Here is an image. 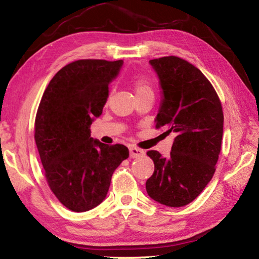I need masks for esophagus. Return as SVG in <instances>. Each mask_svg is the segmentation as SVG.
<instances>
[{
  "instance_id": "34e87169",
  "label": "esophagus",
  "mask_w": 259,
  "mask_h": 259,
  "mask_svg": "<svg viewBox=\"0 0 259 259\" xmlns=\"http://www.w3.org/2000/svg\"><path fill=\"white\" fill-rule=\"evenodd\" d=\"M129 151H130V157H133V159H137V157H140L145 154V152L137 147H130Z\"/></svg>"
}]
</instances>
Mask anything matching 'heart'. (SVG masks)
I'll return each instance as SVG.
<instances>
[{"label":"heart","instance_id":"heart-1","mask_svg":"<svg viewBox=\"0 0 259 259\" xmlns=\"http://www.w3.org/2000/svg\"><path fill=\"white\" fill-rule=\"evenodd\" d=\"M135 91H136V95H138V94L145 93V91H152V90H151V87L148 85L145 81L138 80L135 83Z\"/></svg>","mask_w":259,"mask_h":259}]
</instances>
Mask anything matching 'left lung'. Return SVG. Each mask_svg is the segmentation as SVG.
Returning <instances> with one entry per match:
<instances>
[{
  "label": "left lung",
  "instance_id": "obj_1",
  "mask_svg": "<svg viewBox=\"0 0 259 259\" xmlns=\"http://www.w3.org/2000/svg\"><path fill=\"white\" fill-rule=\"evenodd\" d=\"M161 89L156 128L174 133L171 152L148 151L154 172L147 179L150 198L168 207L191 203L214 174L224 115L216 91L202 72L178 57L150 60Z\"/></svg>",
  "mask_w": 259,
  "mask_h": 259
}]
</instances>
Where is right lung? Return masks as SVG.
<instances>
[{
  "label": "right lung",
  "instance_id": "right-lung-1",
  "mask_svg": "<svg viewBox=\"0 0 259 259\" xmlns=\"http://www.w3.org/2000/svg\"><path fill=\"white\" fill-rule=\"evenodd\" d=\"M122 66L123 60H76L57 72L42 96L35 143L51 191L72 211L102 203L114 170L129 156L124 145H106L90 131Z\"/></svg>",
  "mask_w": 259,
  "mask_h": 259
}]
</instances>
